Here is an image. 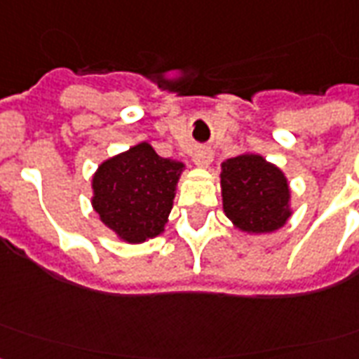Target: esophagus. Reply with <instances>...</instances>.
Masks as SVG:
<instances>
[{"label": "esophagus", "instance_id": "1", "mask_svg": "<svg viewBox=\"0 0 359 359\" xmlns=\"http://www.w3.org/2000/svg\"><path fill=\"white\" fill-rule=\"evenodd\" d=\"M194 163H196L197 168H208L210 163H212V151L210 149H199L194 154Z\"/></svg>", "mask_w": 359, "mask_h": 359}]
</instances>
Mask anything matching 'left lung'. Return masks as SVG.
Here are the masks:
<instances>
[{
  "mask_svg": "<svg viewBox=\"0 0 359 359\" xmlns=\"http://www.w3.org/2000/svg\"><path fill=\"white\" fill-rule=\"evenodd\" d=\"M219 188L225 216L245 235L273 233L292 216L289 179L261 154L242 152L222 162Z\"/></svg>",
  "mask_w": 359,
  "mask_h": 359,
  "instance_id": "obj_1",
  "label": "left lung"
}]
</instances>
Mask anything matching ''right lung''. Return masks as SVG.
<instances>
[{
    "label": "right lung",
    "instance_id": "1",
    "mask_svg": "<svg viewBox=\"0 0 359 359\" xmlns=\"http://www.w3.org/2000/svg\"><path fill=\"white\" fill-rule=\"evenodd\" d=\"M184 168L141 141L98 165L91 179L93 210L117 238L143 244L165 231Z\"/></svg>",
    "mask_w": 359,
    "mask_h": 359
}]
</instances>
